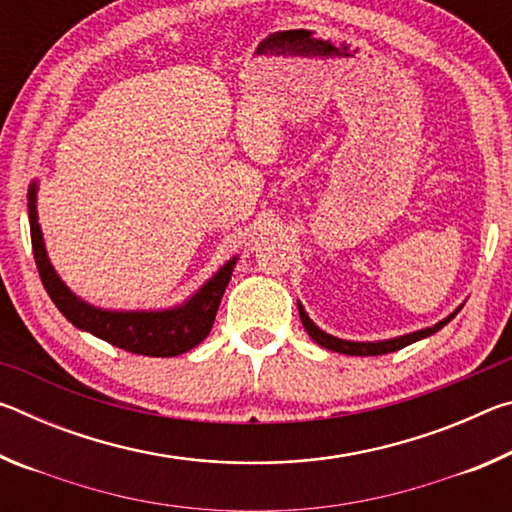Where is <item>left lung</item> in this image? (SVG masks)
<instances>
[{"mask_svg":"<svg viewBox=\"0 0 512 512\" xmlns=\"http://www.w3.org/2000/svg\"><path fill=\"white\" fill-rule=\"evenodd\" d=\"M298 309H300V320L302 325H305L307 334L314 339L318 345H323V348L332 350V352H341V354H352V357H377V354H388V352H395V350H402L406 345H411L420 339H427V336L436 334L440 327H445L449 320H452L461 307H458L452 316H447L445 320H440L433 327L427 329H420V332H413V334H404V336H397V339L391 341H375V343H357V341H343V339H336L332 334H325L323 329H318L314 323H311V318L305 314V309L298 302Z\"/></svg>","mask_w":512,"mask_h":512,"instance_id":"1","label":"left lung"}]
</instances>
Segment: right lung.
Wrapping results in <instances>:
<instances>
[{
    "label": "right lung",
    "mask_w": 512,
    "mask_h": 512,
    "mask_svg": "<svg viewBox=\"0 0 512 512\" xmlns=\"http://www.w3.org/2000/svg\"><path fill=\"white\" fill-rule=\"evenodd\" d=\"M36 192L38 185L33 183L29 187L33 257H36L40 280L45 284L49 298L54 300V305L69 323L99 336L110 345H117L121 350L144 354V357H176V354L196 348L210 334L223 291L230 282L232 268H235V259H230L203 289H198L194 298H189L180 307L164 311H110L92 307L81 298H76L56 275L54 266L49 264L38 223Z\"/></svg>",
    "instance_id": "obj_1"
}]
</instances>
